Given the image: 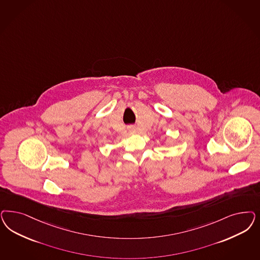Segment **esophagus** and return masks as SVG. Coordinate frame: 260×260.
<instances>
[{
    "label": "esophagus",
    "instance_id": "obj_1",
    "mask_svg": "<svg viewBox=\"0 0 260 260\" xmlns=\"http://www.w3.org/2000/svg\"><path fill=\"white\" fill-rule=\"evenodd\" d=\"M129 131H130V132H135V127L130 126V127H129Z\"/></svg>",
    "mask_w": 260,
    "mask_h": 260
}]
</instances>
